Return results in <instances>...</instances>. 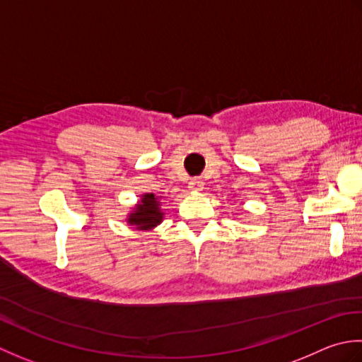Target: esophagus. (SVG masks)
Wrapping results in <instances>:
<instances>
[{"instance_id":"esophagus-1","label":"esophagus","mask_w":362,"mask_h":362,"mask_svg":"<svg viewBox=\"0 0 362 362\" xmlns=\"http://www.w3.org/2000/svg\"><path fill=\"white\" fill-rule=\"evenodd\" d=\"M189 189H192V190H202L203 189V181L202 180H192L190 182H189Z\"/></svg>"}]
</instances>
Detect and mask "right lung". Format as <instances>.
<instances>
[{
	"label": "right lung",
	"instance_id": "obj_1",
	"mask_svg": "<svg viewBox=\"0 0 362 362\" xmlns=\"http://www.w3.org/2000/svg\"><path fill=\"white\" fill-rule=\"evenodd\" d=\"M159 198L154 194H145L142 202L129 214L128 222L136 225L137 230H150L162 222V212L159 209Z\"/></svg>",
	"mask_w": 362,
	"mask_h": 362
}]
</instances>
